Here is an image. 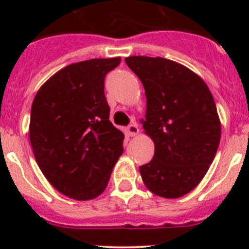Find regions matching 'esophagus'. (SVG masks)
Here are the masks:
<instances>
[{
  "instance_id": "obj_1",
  "label": "esophagus",
  "mask_w": 249,
  "mask_h": 249,
  "mask_svg": "<svg viewBox=\"0 0 249 249\" xmlns=\"http://www.w3.org/2000/svg\"><path fill=\"white\" fill-rule=\"evenodd\" d=\"M138 132H140V128H138V126L136 123H132V124H129V126L127 127V133H128L129 137H135V136H137Z\"/></svg>"
}]
</instances>
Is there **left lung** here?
Instances as JSON below:
<instances>
[{
	"label": "left lung",
	"instance_id": "1",
	"mask_svg": "<svg viewBox=\"0 0 249 249\" xmlns=\"http://www.w3.org/2000/svg\"><path fill=\"white\" fill-rule=\"evenodd\" d=\"M144 87L141 120L155 156L140 167L144 186L163 198H179L203 179L221 140V121L208 86L181 63L162 57L124 58Z\"/></svg>",
	"mask_w": 249,
	"mask_h": 249
}]
</instances>
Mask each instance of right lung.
<instances>
[{
	"instance_id": "right-lung-1",
	"label": "right lung",
	"mask_w": 249,
	"mask_h": 249,
	"mask_svg": "<svg viewBox=\"0 0 249 249\" xmlns=\"http://www.w3.org/2000/svg\"><path fill=\"white\" fill-rule=\"evenodd\" d=\"M121 57L72 63L51 76L32 102L30 142L43 176L68 198L102 195L123 152L124 135L109 121L105 77Z\"/></svg>"
}]
</instances>
